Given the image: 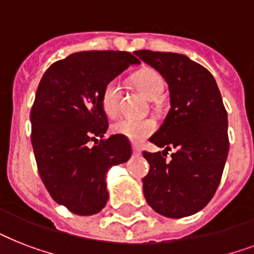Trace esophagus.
Here are the masks:
<instances>
[{"mask_svg":"<svg viewBox=\"0 0 254 254\" xmlns=\"http://www.w3.org/2000/svg\"><path fill=\"white\" fill-rule=\"evenodd\" d=\"M133 154L141 155V147H139L138 145H133Z\"/></svg>","mask_w":254,"mask_h":254,"instance_id":"1","label":"esophagus"}]
</instances>
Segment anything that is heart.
<instances>
[{"mask_svg":"<svg viewBox=\"0 0 254 254\" xmlns=\"http://www.w3.org/2000/svg\"><path fill=\"white\" fill-rule=\"evenodd\" d=\"M131 84L141 92L147 100L154 101L159 99L165 91V80L154 69H142L131 76ZM121 84L117 79L108 81L101 92V107L105 115L115 117L119 112V103L121 99ZM155 123L151 119L131 120L121 119L112 125V131L124 135L133 142H141L154 131Z\"/></svg>","mask_w":254,"mask_h":254,"instance_id":"heart-1","label":"heart"}]
</instances>
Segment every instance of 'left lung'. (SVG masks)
Here are the masks:
<instances>
[{"instance_id": "left-lung-1", "label": "left lung", "mask_w": 254, "mask_h": 254, "mask_svg": "<svg viewBox=\"0 0 254 254\" xmlns=\"http://www.w3.org/2000/svg\"><path fill=\"white\" fill-rule=\"evenodd\" d=\"M166 80L170 111L150 142L163 151L143 157L150 171L142 179L143 195L155 212L171 219L199 212L216 192L228 157V116L208 69L175 53L135 51ZM174 147L166 161L162 154Z\"/></svg>"}]
</instances>
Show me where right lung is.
I'll use <instances>...</instances> for the list:
<instances>
[{
  "mask_svg": "<svg viewBox=\"0 0 254 254\" xmlns=\"http://www.w3.org/2000/svg\"><path fill=\"white\" fill-rule=\"evenodd\" d=\"M139 61L127 51H81L55 62L41 79L31 108V145L38 171L58 204L72 213L100 212L109 197L107 173L129 161L130 142L103 138L108 119L101 92ZM96 140L97 145L89 147Z\"/></svg>",
  "mask_w": 254,
  "mask_h": 254,
  "instance_id": "1",
  "label": "right lung"
}]
</instances>
